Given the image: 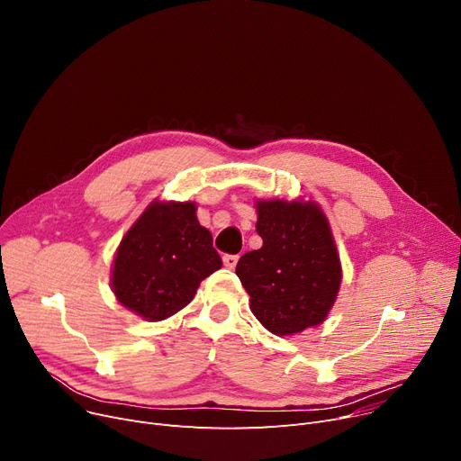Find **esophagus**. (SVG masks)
Returning <instances> with one entry per match:
<instances>
[{
	"label": "esophagus",
	"instance_id": "obj_1",
	"mask_svg": "<svg viewBox=\"0 0 461 461\" xmlns=\"http://www.w3.org/2000/svg\"><path fill=\"white\" fill-rule=\"evenodd\" d=\"M222 261H224V265L228 269H235V265H237V261H239V256L237 254H226L224 258H222Z\"/></svg>",
	"mask_w": 461,
	"mask_h": 461
}]
</instances>
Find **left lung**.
<instances>
[{
    "label": "left lung",
    "mask_w": 461,
    "mask_h": 461,
    "mask_svg": "<svg viewBox=\"0 0 461 461\" xmlns=\"http://www.w3.org/2000/svg\"><path fill=\"white\" fill-rule=\"evenodd\" d=\"M259 250L237 261L258 321L289 336L325 321L342 282L329 221L316 202L258 200Z\"/></svg>",
    "instance_id": "obj_1"
}]
</instances>
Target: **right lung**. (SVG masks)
Returning a JSON list of instances; mask_svg holds the SVG:
<instances>
[{
	"label": "right lung",
	"instance_id": "add662e5",
	"mask_svg": "<svg viewBox=\"0 0 461 461\" xmlns=\"http://www.w3.org/2000/svg\"><path fill=\"white\" fill-rule=\"evenodd\" d=\"M222 267L194 202H151L121 239L112 267L117 301L148 321L185 308L203 278Z\"/></svg>",
	"mask_w": 461,
	"mask_h": 461
}]
</instances>
